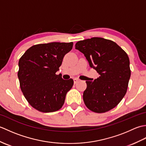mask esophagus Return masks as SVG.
Here are the masks:
<instances>
[{
    "label": "esophagus",
    "instance_id": "34e87169",
    "mask_svg": "<svg viewBox=\"0 0 146 146\" xmlns=\"http://www.w3.org/2000/svg\"><path fill=\"white\" fill-rule=\"evenodd\" d=\"M73 81H74V83H75V84H76L77 82H79V80L77 79V78H74L73 79Z\"/></svg>",
    "mask_w": 146,
    "mask_h": 146
}]
</instances>
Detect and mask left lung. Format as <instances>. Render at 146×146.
<instances>
[{
	"instance_id": "left-lung-1",
	"label": "left lung",
	"mask_w": 146,
	"mask_h": 146,
	"mask_svg": "<svg viewBox=\"0 0 146 146\" xmlns=\"http://www.w3.org/2000/svg\"><path fill=\"white\" fill-rule=\"evenodd\" d=\"M75 49L100 75L94 81H86L83 95L86 106L97 113L115 107L125 96L131 77L128 55L115 42L98 37L77 42Z\"/></svg>"
}]
</instances>
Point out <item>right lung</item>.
I'll return each instance as SVG.
<instances>
[{
	"mask_svg": "<svg viewBox=\"0 0 146 146\" xmlns=\"http://www.w3.org/2000/svg\"><path fill=\"white\" fill-rule=\"evenodd\" d=\"M73 43L52 42L33 46L19 61L18 78L22 92L29 104L44 113L53 112L63 106L72 79L56 75L63 57Z\"/></svg>",
	"mask_w": 146,
	"mask_h": 146,
	"instance_id": "add662e5",
	"label": "right lung"
}]
</instances>
